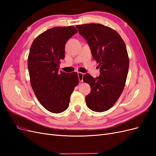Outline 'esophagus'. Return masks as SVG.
I'll list each match as a JSON object with an SVG mask.
<instances>
[{"label":"esophagus","mask_w":156,"mask_h":156,"mask_svg":"<svg viewBox=\"0 0 156 156\" xmlns=\"http://www.w3.org/2000/svg\"><path fill=\"white\" fill-rule=\"evenodd\" d=\"M83 75H84V73L81 72H78V77H79V81L82 82L83 81Z\"/></svg>","instance_id":"1"}]
</instances>
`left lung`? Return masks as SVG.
<instances>
[{
	"instance_id": "left-lung-1",
	"label": "left lung",
	"mask_w": 156,
	"mask_h": 156,
	"mask_svg": "<svg viewBox=\"0 0 156 156\" xmlns=\"http://www.w3.org/2000/svg\"><path fill=\"white\" fill-rule=\"evenodd\" d=\"M76 27L87 40L100 69V75L96 78L89 73L83 76V81L91 88L85 98L87 105L93 111H106L115 104L125 87L129 64L126 44L116 30L101 24Z\"/></svg>"
}]
</instances>
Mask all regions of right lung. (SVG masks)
Segmentation results:
<instances>
[{"label":"right lung","instance_id":"add662e5","mask_svg":"<svg viewBox=\"0 0 156 156\" xmlns=\"http://www.w3.org/2000/svg\"><path fill=\"white\" fill-rule=\"evenodd\" d=\"M77 32L73 26L52 28L37 36L30 46L28 69L31 87L41 105L53 113L67 109L79 84L77 72H58L66 44Z\"/></svg>","mask_w":156,"mask_h":156}]
</instances>
